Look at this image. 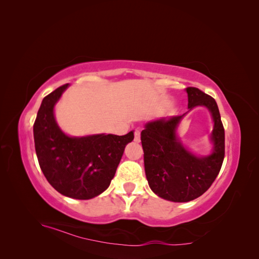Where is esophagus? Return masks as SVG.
Segmentation results:
<instances>
[{
	"label": "esophagus",
	"mask_w": 259,
	"mask_h": 259,
	"mask_svg": "<svg viewBox=\"0 0 259 259\" xmlns=\"http://www.w3.org/2000/svg\"><path fill=\"white\" fill-rule=\"evenodd\" d=\"M134 140L136 143H139L140 142V131L139 130H136L135 132H134Z\"/></svg>",
	"instance_id": "esophagus-1"
}]
</instances>
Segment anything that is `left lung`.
<instances>
[{"mask_svg": "<svg viewBox=\"0 0 259 259\" xmlns=\"http://www.w3.org/2000/svg\"><path fill=\"white\" fill-rule=\"evenodd\" d=\"M188 108L205 106L214 120L210 139L213 152L195 156L176 136L183 115L149 122L142 132L144 163L151 190L173 202H188L199 198L214 183L225 158V130L216 101L197 88H187Z\"/></svg>", "mask_w": 259, "mask_h": 259, "instance_id": "1", "label": "left lung"}]
</instances>
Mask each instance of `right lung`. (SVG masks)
Returning a JSON list of instances; mask_svg holds the SVG:
<instances>
[{
  "instance_id": "1",
  "label": "right lung",
  "mask_w": 259,
  "mask_h": 259,
  "mask_svg": "<svg viewBox=\"0 0 259 259\" xmlns=\"http://www.w3.org/2000/svg\"><path fill=\"white\" fill-rule=\"evenodd\" d=\"M68 84L44 97L33 124L38 164L48 182L66 197L89 200L103 193L114 177L134 133L69 137L56 123L54 106Z\"/></svg>"
}]
</instances>
